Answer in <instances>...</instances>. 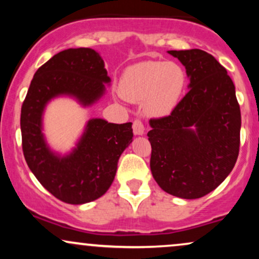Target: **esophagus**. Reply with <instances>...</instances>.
Wrapping results in <instances>:
<instances>
[{"instance_id": "obj_1", "label": "esophagus", "mask_w": 259, "mask_h": 259, "mask_svg": "<svg viewBox=\"0 0 259 259\" xmlns=\"http://www.w3.org/2000/svg\"><path fill=\"white\" fill-rule=\"evenodd\" d=\"M133 132H134V134H135V135H139V136L144 135V134H145V126H144V124H142L141 120H139V119L134 120Z\"/></svg>"}]
</instances>
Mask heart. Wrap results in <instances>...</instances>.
I'll use <instances>...</instances> for the list:
<instances>
[{
  "mask_svg": "<svg viewBox=\"0 0 259 259\" xmlns=\"http://www.w3.org/2000/svg\"><path fill=\"white\" fill-rule=\"evenodd\" d=\"M186 88V73L174 62L147 61L134 64L121 76V96L130 102H144L152 117L170 114Z\"/></svg>",
  "mask_w": 259,
  "mask_h": 259,
  "instance_id": "b5f03b06",
  "label": "heart"
}]
</instances>
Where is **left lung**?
<instances>
[{
    "instance_id": "obj_1",
    "label": "left lung",
    "mask_w": 259,
    "mask_h": 259,
    "mask_svg": "<svg viewBox=\"0 0 259 259\" xmlns=\"http://www.w3.org/2000/svg\"><path fill=\"white\" fill-rule=\"evenodd\" d=\"M185 67L189 92L170 115L151 119L150 167L168 194L195 200L217 189L233 170L241 113L227 69L202 50L168 51Z\"/></svg>"
}]
</instances>
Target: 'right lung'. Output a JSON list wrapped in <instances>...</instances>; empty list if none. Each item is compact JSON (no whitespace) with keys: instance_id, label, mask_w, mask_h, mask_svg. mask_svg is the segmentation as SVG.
Returning <instances> with one entry per match:
<instances>
[{"instance_id":"1","label":"right lung","mask_w":259,"mask_h":259,"mask_svg":"<svg viewBox=\"0 0 259 259\" xmlns=\"http://www.w3.org/2000/svg\"><path fill=\"white\" fill-rule=\"evenodd\" d=\"M109 82L99 52L85 47L68 49L38 68L23 102L20 129L28 167L47 191L65 203L84 204L106 194L120 154L133 141V124L92 118L75 147L61 154L45 138V109L52 100L63 96L91 107L106 94Z\"/></svg>"}]
</instances>
